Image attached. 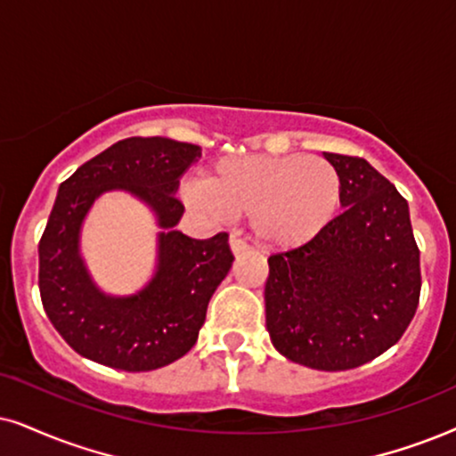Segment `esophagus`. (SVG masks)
I'll return each instance as SVG.
<instances>
[{
  "label": "esophagus",
  "instance_id": "obj_1",
  "mask_svg": "<svg viewBox=\"0 0 456 456\" xmlns=\"http://www.w3.org/2000/svg\"><path fill=\"white\" fill-rule=\"evenodd\" d=\"M229 248H232V252L235 256L244 255V252L250 250V246H248L246 241L240 238V233H232V238H229Z\"/></svg>",
  "mask_w": 456,
  "mask_h": 456
}]
</instances>
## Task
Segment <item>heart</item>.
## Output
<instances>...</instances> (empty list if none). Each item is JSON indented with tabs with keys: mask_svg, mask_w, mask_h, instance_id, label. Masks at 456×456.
<instances>
[{
	"mask_svg": "<svg viewBox=\"0 0 456 456\" xmlns=\"http://www.w3.org/2000/svg\"><path fill=\"white\" fill-rule=\"evenodd\" d=\"M187 198L216 216L250 215L263 246L290 250L314 240L337 215L341 176L322 158L244 155L218 161L206 185L189 187Z\"/></svg>",
	"mask_w": 456,
	"mask_h": 456,
	"instance_id": "1",
	"label": "heart"
}]
</instances>
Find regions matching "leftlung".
<instances>
[{"mask_svg":"<svg viewBox=\"0 0 456 456\" xmlns=\"http://www.w3.org/2000/svg\"><path fill=\"white\" fill-rule=\"evenodd\" d=\"M341 208L314 240L269 256L265 314L273 347L314 370H349L385 354L414 318L419 248L397 189L362 158L324 153Z\"/></svg>","mask_w":456,"mask_h":456,"instance_id":"obj_1","label":"left lung"}]
</instances>
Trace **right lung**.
Listing matches in <instances>:
<instances>
[{
  "label": "right lung",
  "instance_id": "obj_1",
  "mask_svg": "<svg viewBox=\"0 0 456 456\" xmlns=\"http://www.w3.org/2000/svg\"><path fill=\"white\" fill-rule=\"evenodd\" d=\"M201 155L198 145L132 136L79 166L59 187L39 241V295L52 326L79 355L115 370L168 366L193 347L206 309L229 273V235L193 240L176 232L178 178ZM126 191L147 203L160 227L152 280L128 297L105 296L81 256V227L102 192Z\"/></svg>",
  "mask_w": 456,
  "mask_h": 456
}]
</instances>
